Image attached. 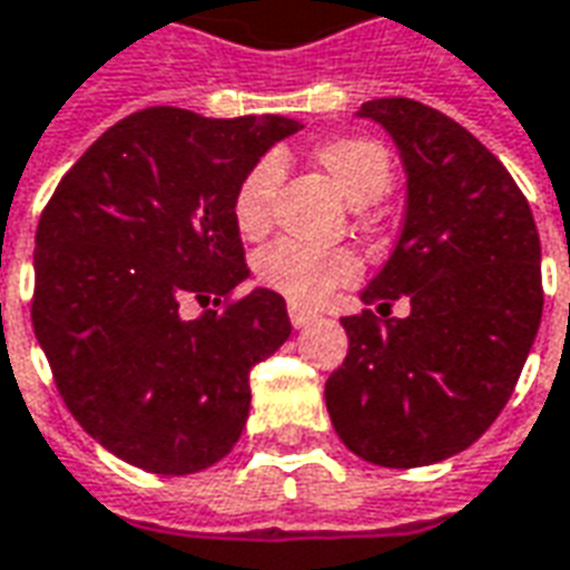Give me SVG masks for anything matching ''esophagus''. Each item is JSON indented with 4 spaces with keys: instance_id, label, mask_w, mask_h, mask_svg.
<instances>
[{
    "instance_id": "obj_1",
    "label": "esophagus",
    "mask_w": 570,
    "mask_h": 570,
    "mask_svg": "<svg viewBox=\"0 0 570 570\" xmlns=\"http://www.w3.org/2000/svg\"><path fill=\"white\" fill-rule=\"evenodd\" d=\"M288 316H292L294 328H306V325H313V322H316V313L301 309V306H292V309H288Z\"/></svg>"
}]
</instances>
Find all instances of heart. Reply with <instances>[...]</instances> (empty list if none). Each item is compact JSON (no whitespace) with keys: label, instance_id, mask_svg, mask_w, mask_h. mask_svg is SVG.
I'll list each match as a JSON object with an SVG mask.
<instances>
[{"label":"heart","instance_id":"1","mask_svg":"<svg viewBox=\"0 0 570 570\" xmlns=\"http://www.w3.org/2000/svg\"><path fill=\"white\" fill-rule=\"evenodd\" d=\"M309 159L322 168L353 208H365L390 189L393 163L383 144L371 137L343 135L328 137L313 147ZM282 165L276 156H264L245 171L233 193V220L245 239H261L273 224V196H276ZM261 285L285 297L294 306H316L328 297L331 288L356 276L353 257L343 252L306 248L297 242H276L254 261Z\"/></svg>","mask_w":570,"mask_h":570}]
</instances>
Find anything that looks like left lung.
I'll list each match as a JSON object with an SVG mask.
<instances>
[{"label":"left lung","mask_w":570,"mask_h":570,"mask_svg":"<svg viewBox=\"0 0 570 570\" xmlns=\"http://www.w3.org/2000/svg\"><path fill=\"white\" fill-rule=\"evenodd\" d=\"M393 137L407 177L390 261L341 318L350 353L325 405L356 458L407 470L470 448L510 402L534 346L543 288L534 214L510 171L445 112L407 98L362 104Z\"/></svg>","instance_id":"left-lung-1"}]
</instances>
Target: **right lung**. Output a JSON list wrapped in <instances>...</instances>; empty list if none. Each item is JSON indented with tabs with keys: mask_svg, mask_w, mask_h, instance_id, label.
<instances>
[{
	"mask_svg": "<svg viewBox=\"0 0 570 570\" xmlns=\"http://www.w3.org/2000/svg\"><path fill=\"white\" fill-rule=\"evenodd\" d=\"M304 125L149 107L85 149L36 229L33 331L70 414L156 475H189L239 442L257 362L292 337L285 301L248 278L233 193Z\"/></svg>",
	"mask_w": 570,
	"mask_h": 570,
	"instance_id": "right-lung-1",
	"label": "right lung"
}]
</instances>
